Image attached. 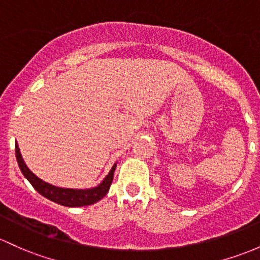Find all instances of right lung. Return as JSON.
I'll use <instances>...</instances> for the list:
<instances>
[{"instance_id":"1","label":"right lung","mask_w":260,"mask_h":260,"mask_svg":"<svg viewBox=\"0 0 260 260\" xmlns=\"http://www.w3.org/2000/svg\"><path fill=\"white\" fill-rule=\"evenodd\" d=\"M16 158H17L18 166L21 169L22 174L29 181L30 185L33 186V188L38 193L42 194L43 197L48 198L52 202L66 206V207H83V206L94 205L98 201L102 200L103 197H105L109 188H110L111 182H113L114 171H115L116 167V164H114V166L111 167L109 174L105 176L104 180L95 187L84 189L64 188V187H57L48 182H44L43 180H41L40 177H37V176L33 174L27 167V165L24 164L21 152H19L17 142H16Z\"/></svg>"}]
</instances>
